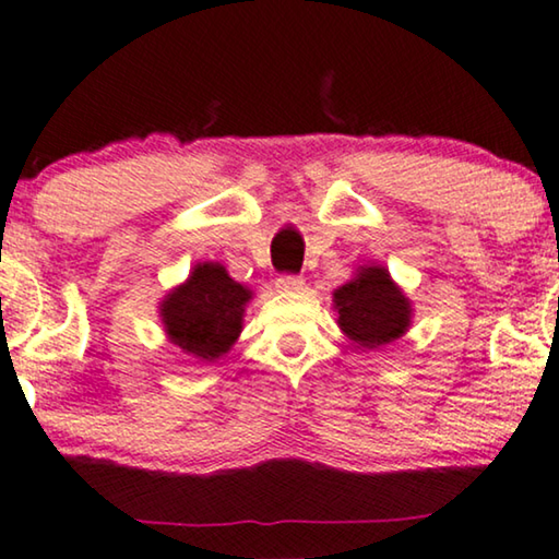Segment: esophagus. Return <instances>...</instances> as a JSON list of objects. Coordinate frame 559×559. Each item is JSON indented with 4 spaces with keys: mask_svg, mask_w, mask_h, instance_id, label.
Wrapping results in <instances>:
<instances>
[{
    "mask_svg": "<svg viewBox=\"0 0 559 559\" xmlns=\"http://www.w3.org/2000/svg\"><path fill=\"white\" fill-rule=\"evenodd\" d=\"M274 285H277L280 293H299V289L305 287V280L295 277V274H282V277L274 282Z\"/></svg>",
    "mask_w": 559,
    "mask_h": 559,
    "instance_id": "34e87169",
    "label": "esophagus"
}]
</instances>
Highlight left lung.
I'll return each instance as SVG.
<instances>
[{
	"label": "left lung",
	"instance_id": "1",
	"mask_svg": "<svg viewBox=\"0 0 559 559\" xmlns=\"http://www.w3.org/2000/svg\"><path fill=\"white\" fill-rule=\"evenodd\" d=\"M337 325L362 347H383L406 335L411 302L385 266L362 264L358 274L333 293Z\"/></svg>",
	"mask_w": 559,
	"mask_h": 559
}]
</instances>
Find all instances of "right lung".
<instances>
[{
  "mask_svg": "<svg viewBox=\"0 0 559 559\" xmlns=\"http://www.w3.org/2000/svg\"><path fill=\"white\" fill-rule=\"evenodd\" d=\"M252 289L234 282L219 262H199L189 280L160 302L166 335L191 358L214 362L237 343Z\"/></svg>",
  "mask_w": 559,
  "mask_h": 559,
  "instance_id": "1",
  "label": "right lung"
}]
</instances>
